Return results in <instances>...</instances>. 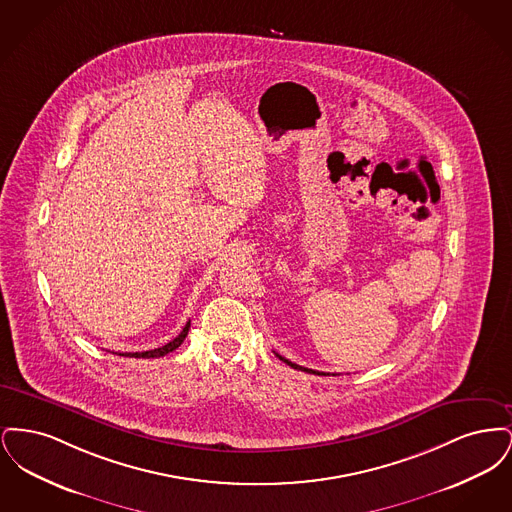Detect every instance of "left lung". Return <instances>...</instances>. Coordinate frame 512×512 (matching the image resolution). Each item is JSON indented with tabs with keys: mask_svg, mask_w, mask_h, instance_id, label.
I'll use <instances>...</instances> for the list:
<instances>
[{
	"mask_svg": "<svg viewBox=\"0 0 512 512\" xmlns=\"http://www.w3.org/2000/svg\"><path fill=\"white\" fill-rule=\"evenodd\" d=\"M276 357H278L280 361H284L286 365H290L292 368H297V370H303V372H313V374H318V376H330V374H326V372H317V370H313V368H305V366L295 365V363L288 361V359H284V357H282V355H278V353H276ZM334 376H336V374H334Z\"/></svg>",
	"mask_w": 512,
	"mask_h": 512,
	"instance_id": "8db88e82",
	"label": "left lung"
}]
</instances>
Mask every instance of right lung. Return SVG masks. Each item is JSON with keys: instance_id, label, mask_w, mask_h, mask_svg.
<instances>
[{"instance_id": "1", "label": "right lung", "mask_w": 512, "mask_h": 512, "mask_svg": "<svg viewBox=\"0 0 512 512\" xmlns=\"http://www.w3.org/2000/svg\"><path fill=\"white\" fill-rule=\"evenodd\" d=\"M188 330H190V320L186 322V326L182 328V332L174 338V340L169 341L167 345H163V347H157V349H151V351H136V353H119L122 357H136V359H155V357H163V355H167V353H171L174 351L176 347H180L182 345V341L186 340V336H188Z\"/></svg>"}]
</instances>
